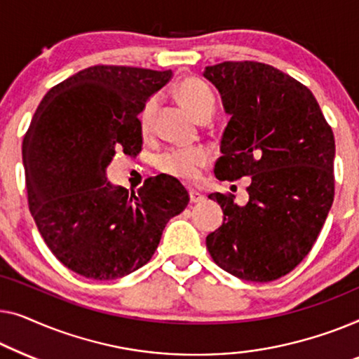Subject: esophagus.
<instances>
[{
    "mask_svg": "<svg viewBox=\"0 0 359 359\" xmlns=\"http://www.w3.org/2000/svg\"><path fill=\"white\" fill-rule=\"evenodd\" d=\"M203 200H205V196L201 195L198 190H194V189L190 190V201H191V203H201Z\"/></svg>",
    "mask_w": 359,
    "mask_h": 359,
    "instance_id": "34e87169",
    "label": "esophagus"
}]
</instances>
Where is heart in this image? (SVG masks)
<instances>
[{
    "label": "heart",
    "mask_w": 359,
    "mask_h": 359,
    "mask_svg": "<svg viewBox=\"0 0 359 359\" xmlns=\"http://www.w3.org/2000/svg\"><path fill=\"white\" fill-rule=\"evenodd\" d=\"M175 99L189 112L198 120L201 115L211 114L215 109V95L205 83L196 78H184L174 89ZM156 110V99H149L140 114V128L148 133L153 123ZM210 154L203 148H180L165 153L159 159V169L163 172L182 180H195L200 170L208 164Z\"/></svg>",
    "instance_id": "1"
}]
</instances>
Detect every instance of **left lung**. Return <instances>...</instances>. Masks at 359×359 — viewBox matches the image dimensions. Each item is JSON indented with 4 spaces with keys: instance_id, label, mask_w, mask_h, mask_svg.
<instances>
[{
    "instance_id": "obj_1",
    "label": "left lung",
    "mask_w": 359,
    "mask_h": 359,
    "mask_svg": "<svg viewBox=\"0 0 359 359\" xmlns=\"http://www.w3.org/2000/svg\"><path fill=\"white\" fill-rule=\"evenodd\" d=\"M203 76L229 115L215 175L250 177L245 205L208 196L224 218L206 236V249L237 278L278 280L309 254L333 203L332 128L314 94L270 65L224 62L206 67Z\"/></svg>"
}]
</instances>
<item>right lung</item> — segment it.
<instances>
[{"label":"right lung","instance_id":"obj_1","mask_svg":"<svg viewBox=\"0 0 359 359\" xmlns=\"http://www.w3.org/2000/svg\"><path fill=\"white\" fill-rule=\"evenodd\" d=\"M172 72L86 68L45 94L22 141L29 210L52 254L90 280H117L148 264L170 218L189 205L175 177L130 191L107 180L117 151L143 144L138 115Z\"/></svg>","mask_w":359,"mask_h":359}]
</instances>
